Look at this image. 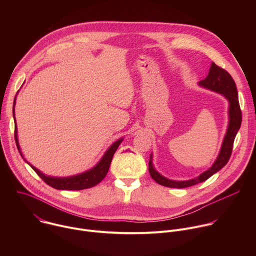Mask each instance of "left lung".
<instances>
[{
	"instance_id": "1",
	"label": "left lung",
	"mask_w": 256,
	"mask_h": 256,
	"mask_svg": "<svg viewBox=\"0 0 256 256\" xmlns=\"http://www.w3.org/2000/svg\"><path fill=\"white\" fill-rule=\"evenodd\" d=\"M198 84L200 87H204L206 89H208L218 94H222L229 102V108H228L229 122L226 130V134L223 138L221 150L218 152L216 159L208 169L204 171L198 177H194L190 180H181V181L172 180L160 174L154 167L153 154H151L150 161H149L150 175L157 182V184L163 186L172 188H190L198 184H200V182H204V180L210 178L212 175L216 173L218 170H221L228 163L231 157L233 142L240 128L241 120H242L236 84L229 72L224 68L218 66L214 62H212L208 75L206 76V78L200 81Z\"/></svg>"
}]
</instances>
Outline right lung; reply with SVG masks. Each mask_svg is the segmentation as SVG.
Segmentation results:
<instances>
[{
  "label": "right lung",
  "mask_w": 256,
  "mask_h": 256,
  "mask_svg": "<svg viewBox=\"0 0 256 256\" xmlns=\"http://www.w3.org/2000/svg\"><path fill=\"white\" fill-rule=\"evenodd\" d=\"M15 104H16V97L14 99V106H13V116H14V122H15V124H16ZM15 140H16L17 148H18V151H19L21 157L24 159V161L36 173H38V175L46 182V184H48L50 186H52L56 190H86V188H93L96 184H98L100 181H102V179L106 176V174L108 172V169H109V166H110L112 157H114L116 151L118 150V146L124 140V138H120L118 140H116L114 142H112V144L106 150V152L104 153L102 158L99 160V162L94 167H92L91 169H89L85 172H82L80 174L66 176V177H56V176L46 175L44 172H42L40 170H38L36 167H34L32 164H30L24 158V155L22 154L20 144H19V140H18L17 126H15Z\"/></svg>",
  "instance_id": "right-lung-1"
}]
</instances>
